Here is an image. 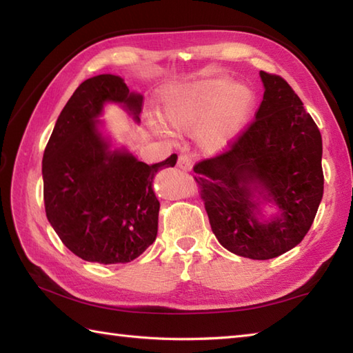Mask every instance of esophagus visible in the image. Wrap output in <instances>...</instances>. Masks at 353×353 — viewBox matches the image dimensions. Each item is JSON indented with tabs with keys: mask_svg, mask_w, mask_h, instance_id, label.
<instances>
[{
	"mask_svg": "<svg viewBox=\"0 0 353 353\" xmlns=\"http://www.w3.org/2000/svg\"><path fill=\"white\" fill-rule=\"evenodd\" d=\"M178 168L183 169V170H190L192 169V159L189 155L181 154L178 157Z\"/></svg>",
	"mask_w": 353,
	"mask_h": 353,
	"instance_id": "obj_1",
	"label": "esophagus"
}]
</instances>
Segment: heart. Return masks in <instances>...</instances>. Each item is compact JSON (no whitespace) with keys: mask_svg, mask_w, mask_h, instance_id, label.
I'll list each match as a JSON object with an SVG mask.
<instances>
[{"mask_svg":"<svg viewBox=\"0 0 353 353\" xmlns=\"http://www.w3.org/2000/svg\"><path fill=\"white\" fill-rule=\"evenodd\" d=\"M254 108V97L229 78H214L178 92L163 108V119L176 130L201 129L199 141L209 152L224 148Z\"/></svg>","mask_w":353,"mask_h":353,"instance_id":"1","label":"heart"}]
</instances>
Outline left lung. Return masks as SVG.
I'll return each instance as SVG.
<instances>
[{
  "mask_svg": "<svg viewBox=\"0 0 353 353\" xmlns=\"http://www.w3.org/2000/svg\"><path fill=\"white\" fill-rule=\"evenodd\" d=\"M263 101L228 149L194 165L198 194L223 248L250 259L294 249L307 234L321 203L323 141L318 125L284 78L259 72ZM274 201L282 215L261 223L259 202Z\"/></svg>",
  "mask_w": 353,
  "mask_h": 353,
  "instance_id": "8db88e82",
  "label": "left lung"
}]
</instances>
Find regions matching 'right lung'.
Returning a JSON list of instances; mask_svg holds the SVG:
<instances>
[{"label": "right lung", "instance_id": "1", "mask_svg": "<svg viewBox=\"0 0 353 353\" xmlns=\"http://www.w3.org/2000/svg\"><path fill=\"white\" fill-rule=\"evenodd\" d=\"M105 101L123 103L138 121L143 97L117 75L85 79L59 114L43 155L44 208L72 254L99 264L130 263L155 241L159 201L152 183L176 154L155 164L110 152L97 129Z\"/></svg>", "mask_w": 353, "mask_h": 353}]
</instances>
